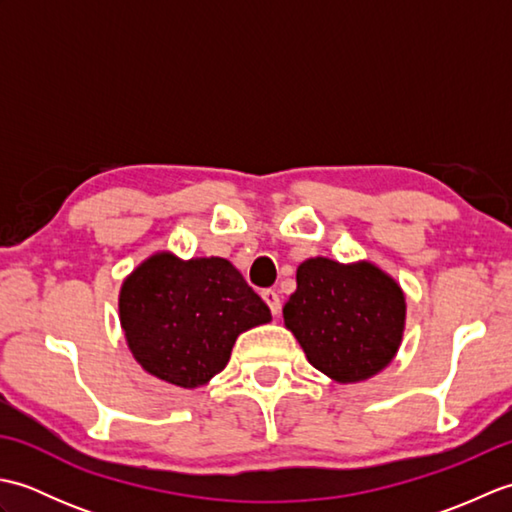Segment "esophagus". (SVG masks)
<instances>
[{"instance_id": "34e87169", "label": "esophagus", "mask_w": 512, "mask_h": 512, "mask_svg": "<svg viewBox=\"0 0 512 512\" xmlns=\"http://www.w3.org/2000/svg\"><path fill=\"white\" fill-rule=\"evenodd\" d=\"M262 297H264V301H266V306L270 308V312L279 314V310H281V299H279L277 292H275V290H264Z\"/></svg>"}]
</instances>
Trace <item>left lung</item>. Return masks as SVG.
Returning a JSON list of instances; mask_svg holds the SVG:
<instances>
[{
    "instance_id": "left-lung-1",
    "label": "left lung",
    "mask_w": 512,
    "mask_h": 512,
    "mask_svg": "<svg viewBox=\"0 0 512 512\" xmlns=\"http://www.w3.org/2000/svg\"><path fill=\"white\" fill-rule=\"evenodd\" d=\"M405 312L400 286L378 266L312 257L297 268L284 323L319 372L336 383H358L396 356Z\"/></svg>"
}]
</instances>
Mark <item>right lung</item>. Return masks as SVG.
Returning a JSON list of instances; mask_svg holds the SVG:
<instances>
[{"mask_svg": "<svg viewBox=\"0 0 512 512\" xmlns=\"http://www.w3.org/2000/svg\"><path fill=\"white\" fill-rule=\"evenodd\" d=\"M118 312L140 367L184 389L209 383L237 336L270 321L262 297L228 259L182 262L171 253L151 255L123 281Z\"/></svg>", "mask_w": 512, "mask_h": 512, "instance_id": "add662e5", "label": "right lung"}]
</instances>
